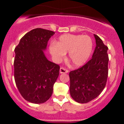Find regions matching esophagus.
<instances>
[{"instance_id": "34e87169", "label": "esophagus", "mask_w": 124, "mask_h": 124, "mask_svg": "<svg viewBox=\"0 0 124 124\" xmlns=\"http://www.w3.org/2000/svg\"><path fill=\"white\" fill-rule=\"evenodd\" d=\"M67 72H68V70L63 68V67H61V68H60V73L62 74V73H67Z\"/></svg>"}]
</instances>
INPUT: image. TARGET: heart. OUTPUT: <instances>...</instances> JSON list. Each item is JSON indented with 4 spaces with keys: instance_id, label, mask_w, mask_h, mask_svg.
Returning a JSON list of instances; mask_svg holds the SVG:
<instances>
[{
    "instance_id": "1",
    "label": "heart",
    "mask_w": 124,
    "mask_h": 124,
    "mask_svg": "<svg viewBox=\"0 0 124 124\" xmlns=\"http://www.w3.org/2000/svg\"><path fill=\"white\" fill-rule=\"evenodd\" d=\"M93 42L88 35L65 34L56 43L50 46L49 50L55 62H59L68 52V59L75 67L82 65L87 61L92 51Z\"/></svg>"
}]
</instances>
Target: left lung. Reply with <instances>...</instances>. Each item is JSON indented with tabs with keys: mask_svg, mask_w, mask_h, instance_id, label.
Instances as JSON below:
<instances>
[{
	"mask_svg": "<svg viewBox=\"0 0 124 124\" xmlns=\"http://www.w3.org/2000/svg\"><path fill=\"white\" fill-rule=\"evenodd\" d=\"M96 41L92 57L86 64L71 71L70 91L71 97L79 103H87L102 92L108 77V47L94 35Z\"/></svg>",
	"mask_w": 124,
	"mask_h": 124,
	"instance_id": "obj_1",
	"label": "left lung"
}]
</instances>
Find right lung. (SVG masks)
Wrapping results in <instances>:
<instances>
[{
	"label": "right lung",
	"instance_id": "obj_1",
	"mask_svg": "<svg viewBox=\"0 0 124 124\" xmlns=\"http://www.w3.org/2000/svg\"><path fill=\"white\" fill-rule=\"evenodd\" d=\"M54 32L37 28L24 35L15 48L14 79L22 97L32 103H44L52 96L59 74V65L48 61L43 50Z\"/></svg>",
	"mask_w": 124,
	"mask_h": 124
}]
</instances>
